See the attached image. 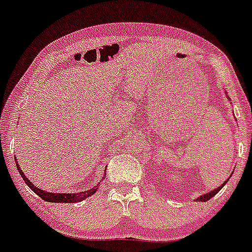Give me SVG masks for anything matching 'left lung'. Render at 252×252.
<instances>
[{
	"mask_svg": "<svg viewBox=\"0 0 252 252\" xmlns=\"http://www.w3.org/2000/svg\"><path fill=\"white\" fill-rule=\"evenodd\" d=\"M230 179V178H228ZM225 184H226V181L224 182V184L221 185V186H219V187H217V189H215V190H212V192H210V193H206V194H202L201 196H199L198 199H196V201H202V202H205V201H207V200H210L211 198H212V196H215L217 193L219 192V190H220L221 189H222V186H225Z\"/></svg>",
	"mask_w": 252,
	"mask_h": 252,
	"instance_id": "1",
	"label": "left lung"
}]
</instances>
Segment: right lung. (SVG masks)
<instances>
[{
  "mask_svg": "<svg viewBox=\"0 0 252 252\" xmlns=\"http://www.w3.org/2000/svg\"><path fill=\"white\" fill-rule=\"evenodd\" d=\"M16 160V158H15ZM16 162V167H17V170H19L20 175L22 176V179H24V181L26 182V185H27L30 189L33 190L34 193H36L37 195L40 196V198L42 199V200L45 201H48V202H67V204H73V202H79L84 200V199H86L88 196L92 195L94 192L98 189V186L99 185H97L96 187H94V189H89V190H85V192H80V193H74V194H66V193H50V192H45V190L37 189V187L34 186L32 182L28 180V178H26V175L24 174V172H22L21 168L19 167V163ZM106 174V173H105ZM100 184V182H99Z\"/></svg>",
  "mask_w": 252,
  "mask_h": 252,
  "instance_id": "add662e5",
  "label": "right lung"
}]
</instances>
